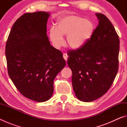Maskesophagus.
Returning <instances> with one entry per match:
<instances>
[{
	"mask_svg": "<svg viewBox=\"0 0 127 127\" xmlns=\"http://www.w3.org/2000/svg\"><path fill=\"white\" fill-rule=\"evenodd\" d=\"M63 58L64 59L65 61H67V59H68V55H67V54L66 53H64L63 54Z\"/></svg>",
	"mask_w": 127,
	"mask_h": 127,
	"instance_id": "34e87169",
	"label": "esophagus"
}]
</instances>
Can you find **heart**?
<instances>
[{"label":"heart","mask_w":127,"mask_h":127,"mask_svg":"<svg viewBox=\"0 0 127 127\" xmlns=\"http://www.w3.org/2000/svg\"><path fill=\"white\" fill-rule=\"evenodd\" d=\"M94 31V25L87 18L74 15L64 16L57 21L56 28L51 27L49 38L56 48L64 44L63 36H66L68 45L70 48H81L91 37Z\"/></svg>","instance_id":"heart-1"}]
</instances>
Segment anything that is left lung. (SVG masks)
I'll return each instance as SVG.
<instances>
[{"label": "left lung", "instance_id": "left-lung-1", "mask_svg": "<svg viewBox=\"0 0 127 127\" xmlns=\"http://www.w3.org/2000/svg\"><path fill=\"white\" fill-rule=\"evenodd\" d=\"M98 25L81 48L68 53V65L78 100L91 102L101 97L112 85L118 70L119 38L105 15L96 13Z\"/></svg>", "mask_w": 127, "mask_h": 127}]
</instances>
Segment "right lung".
I'll use <instances>...</instances> for the list:
<instances>
[{
    "mask_svg": "<svg viewBox=\"0 0 127 127\" xmlns=\"http://www.w3.org/2000/svg\"><path fill=\"white\" fill-rule=\"evenodd\" d=\"M50 13H27L13 25L6 43L8 74L25 97L37 102L50 99L54 80L65 66L61 51L51 45L46 34Z\"/></svg>",
    "mask_w": 127,
    "mask_h": 127,
    "instance_id": "1",
    "label": "right lung"
}]
</instances>
